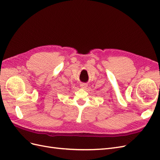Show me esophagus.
Wrapping results in <instances>:
<instances>
[{"instance_id":"obj_1","label":"esophagus","mask_w":160,"mask_h":160,"mask_svg":"<svg viewBox=\"0 0 160 160\" xmlns=\"http://www.w3.org/2000/svg\"><path fill=\"white\" fill-rule=\"evenodd\" d=\"M80 86H81V88L85 89V88H87V87H88V84H86V83H81V84L80 85Z\"/></svg>"}]
</instances>
